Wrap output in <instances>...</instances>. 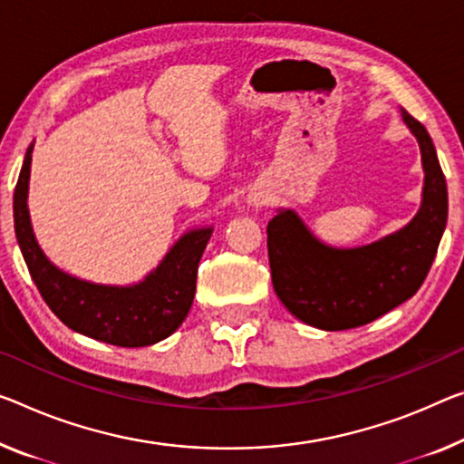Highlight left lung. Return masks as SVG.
<instances>
[{"instance_id":"8db88e82","label":"left lung","mask_w":464,"mask_h":464,"mask_svg":"<svg viewBox=\"0 0 464 464\" xmlns=\"http://www.w3.org/2000/svg\"><path fill=\"white\" fill-rule=\"evenodd\" d=\"M402 122L421 149V208L401 230L372 245L338 248L319 240L295 209L267 224L272 282L282 304L325 332L365 325L421 288L448 222V188L425 126L404 110Z\"/></svg>"}]
</instances>
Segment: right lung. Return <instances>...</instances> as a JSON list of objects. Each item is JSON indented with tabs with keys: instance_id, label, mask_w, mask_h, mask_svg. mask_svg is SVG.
<instances>
[{
	"instance_id": "right-lung-1",
	"label": "right lung",
	"mask_w": 464,
	"mask_h": 464,
	"mask_svg": "<svg viewBox=\"0 0 464 464\" xmlns=\"http://www.w3.org/2000/svg\"><path fill=\"white\" fill-rule=\"evenodd\" d=\"M33 149L34 142L26 149L14 190V230L43 301L70 330L113 346H151L172 336L190 311L197 267L213 226L190 227L184 232L163 255L160 266L140 282L118 286L82 280L53 266L34 238L28 213Z\"/></svg>"
}]
</instances>
